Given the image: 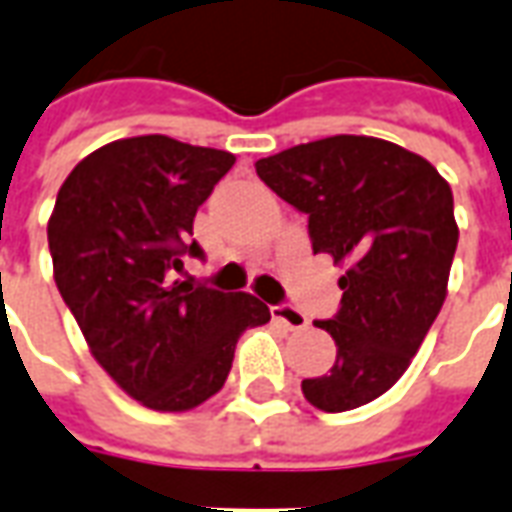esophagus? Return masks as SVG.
Listing matches in <instances>:
<instances>
[{
    "label": "esophagus",
    "instance_id": "obj_1",
    "mask_svg": "<svg viewBox=\"0 0 512 512\" xmlns=\"http://www.w3.org/2000/svg\"><path fill=\"white\" fill-rule=\"evenodd\" d=\"M271 315H274V321L285 323L290 332H299V329L307 326V315L296 310L293 304H277V307H271Z\"/></svg>",
    "mask_w": 512,
    "mask_h": 512
}]
</instances>
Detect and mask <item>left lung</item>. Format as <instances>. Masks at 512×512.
<instances>
[{"label":"left lung","instance_id":"8db88e82","mask_svg":"<svg viewBox=\"0 0 512 512\" xmlns=\"http://www.w3.org/2000/svg\"><path fill=\"white\" fill-rule=\"evenodd\" d=\"M255 169L307 213L312 252L348 263L340 310L315 321L337 359L301 392L332 414L365 406L406 373L444 304L458 246L450 183L406 147L354 134L288 147Z\"/></svg>","mask_w":512,"mask_h":512}]
</instances>
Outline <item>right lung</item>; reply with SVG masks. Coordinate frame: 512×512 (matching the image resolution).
<instances>
[{"label": "right lung", "instance_id": "right-lung-1", "mask_svg": "<svg viewBox=\"0 0 512 512\" xmlns=\"http://www.w3.org/2000/svg\"><path fill=\"white\" fill-rule=\"evenodd\" d=\"M233 164L161 134L120 139L73 167L49 219L62 301L98 365L156 411L216 395L241 332L271 321L249 293L175 279L183 257H205L194 216Z\"/></svg>", "mask_w": 512, "mask_h": 512}]
</instances>
